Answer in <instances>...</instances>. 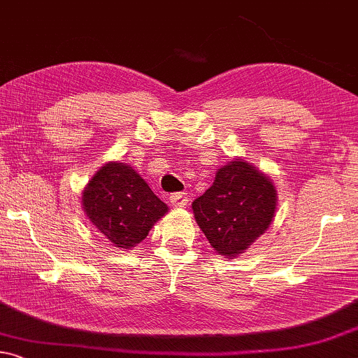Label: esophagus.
Here are the masks:
<instances>
[{"label": "esophagus", "instance_id": "esophagus-1", "mask_svg": "<svg viewBox=\"0 0 358 358\" xmlns=\"http://www.w3.org/2000/svg\"><path fill=\"white\" fill-rule=\"evenodd\" d=\"M170 203L173 207H186L188 206V192H173V194H170Z\"/></svg>", "mask_w": 358, "mask_h": 358}]
</instances>
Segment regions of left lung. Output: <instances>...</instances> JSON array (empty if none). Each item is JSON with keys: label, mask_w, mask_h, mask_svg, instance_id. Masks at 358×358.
I'll use <instances>...</instances> for the list:
<instances>
[{"label": "left lung", "mask_w": 358, "mask_h": 358, "mask_svg": "<svg viewBox=\"0 0 358 358\" xmlns=\"http://www.w3.org/2000/svg\"><path fill=\"white\" fill-rule=\"evenodd\" d=\"M275 207L271 178L242 159L220 167L213 185L192 202L197 224L226 258L245 252L269 228Z\"/></svg>", "instance_id": "1"}]
</instances>
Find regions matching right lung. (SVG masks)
Returning a JSON list of instances; mask_svg holds the SVG:
<instances>
[{
    "instance_id": "1",
    "label": "right lung",
    "mask_w": 358,
    "mask_h": 358,
    "mask_svg": "<svg viewBox=\"0 0 358 358\" xmlns=\"http://www.w3.org/2000/svg\"><path fill=\"white\" fill-rule=\"evenodd\" d=\"M83 208L105 239L117 248H132L167 213L146 181L124 162H108L83 191Z\"/></svg>"
}]
</instances>
